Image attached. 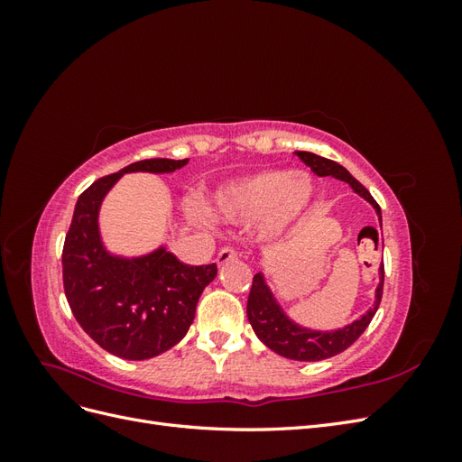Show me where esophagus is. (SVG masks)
Here are the masks:
<instances>
[{
  "label": "esophagus",
  "instance_id": "34e87169",
  "mask_svg": "<svg viewBox=\"0 0 462 462\" xmlns=\"http://www.w3.org/2000/svg\"><path fill=\"white\" fill-rule=\"evenodd\" d=\"M236 258H239V253H236V250L231 248V246H226V248H221L219 253H217L216 262H217V265H226V263H229V262H233Z\"/></svg>",
  "mask_w": 462,
  "mask_h": 462
}]
</instances>
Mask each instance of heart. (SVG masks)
I'll use <instances>...</instances> for the list:
<instances>
[{
	"label": "heart",
	"instance_id": "obj_1",
	"mask_svg": "<svg viewBox=\"0 0 462 462\" xmlns=\"http://www.w3.org/2000/svg\"><path fill=\"white\" fill-rule=\"evenodd\" d=\"M314 192L309 175L265 170L217 187L208 206L214 217L229 223L262 217L260 235L265 241H279L309 212ZM189 212L197 214V209L189 208Z\"/></svg>",
	"mask_w": 462,
	"mask_h": 462
}]
</instances>
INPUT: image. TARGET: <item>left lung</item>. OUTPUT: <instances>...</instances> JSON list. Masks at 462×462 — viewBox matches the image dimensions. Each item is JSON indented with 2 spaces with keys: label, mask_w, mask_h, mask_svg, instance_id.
I'll list each match as a JSON object with an SVG mask.
<instances>
[{
  "label": "left lung",
  "mask_w": 462,
  "mask_h": 462,
  "mask_svg": "<svg viewBox=\"0 0 462 462\" xmlns=\"http://www.w3.org/2000/svg\"><path fill=\"white\" fill-rule=\"evenodd\" d=\"M297 156L310 167V170L319 177H335L345 183L351 185V189L372 204L375 209L377 219L382 223V209L377 202L372 199V194L362 187L358 180L348 173L343 165L335 163L328 158L316 156L312 152H295ZM383 292V263L380 268V275H377V287H375V297L374 306L362 314L353 324L345 328L333 329V331H318L299 326L297 321H292L287 312L282 309V304L277 302L273 291L270 289L268 282H265V275L260 272L253 277V289H250L248 302H246V316L250 326H253L256 337L272 348L273 353L282 355L291 360H300V362H318L329 356H335L343 353L345 348L351 346L372 321L377 306H380Z\"/></svg>",
  "instance_id": "left-lung-1"
}]
</instances>
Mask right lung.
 <instances>
[{
    "mask_svg": "<svg viewBox=\"0 0 462 462\" xmlns=\"http://www.w3.org/2000/svg\"><path fill=\"white\" fill-rule=\"evenodd\" d=\"M189 160H143L97 179L80 194L63 245L69 306L90 337L125 360H146L185 337L197 302L217 275L216 263L189 265L158 246L148 254H111L102 241L100 208L125 173H173Z\"/></svg>",
    "mask_w": 462,
    "mask_h": 462,
    "instance_id": "right-lung-1",
    "label": "right lung"
}]
</instances>
